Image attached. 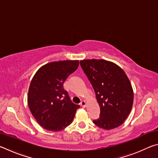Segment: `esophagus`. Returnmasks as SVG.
Listing matches in <instances>:
<instances>
[{"label":"esophagus","mask_w":158,"mask_h":158,"mask_svg":"<svg viewBox=\"0 0 158 158\" xmlns=\"http://www.w3.org/2000/svg\"><path fill=\"white\" fill-rule=\"evenodd\" d=\"M80 105H81V106H82V107H85V105H86V103H85V101H81V103H80Z\"/></svg>","instance_id":"obj_1"}]
</instances>
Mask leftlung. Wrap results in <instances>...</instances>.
Segmentation results:
<instances>
[{
    "mask_svg": "<svg viewBox=\"0 0 158 158\" xmlns=\"http://www.w3.org/2000/svg\"><path fill=\"white\" fill-rule=\"evenodd\" d=\"M80 65L91 84L100 107L97 126L111 130L123 123L132 107L134 93L125 72L105 60H84Z\"/></svg>",
    "mask_w": 158,
    "mask_h": 158,
    "instance_id": "obj_1",
    "label": "left lung"
}]
</instances>
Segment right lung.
Returning a JSON list of instances; mask_svg holds the SVG:
<instances>
[{"instance_id": "obj_1", "label": "right lung", "mask_w": 158, "mask_h": 158, "mask_svg": "<svg viewBox=\"0 0 158 158\" xmlns=\"http://www.w3.org/2000/svg\"><path fill=\"white\" fill-rule=\"evenodd\" d=\"M79 66V60L47 63L32 79L28 104L41 127L52 132L60 131L73 122L79 105L72 102L63 83Z\"/></svg>"}]
</instances>
